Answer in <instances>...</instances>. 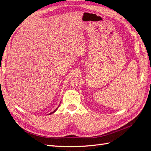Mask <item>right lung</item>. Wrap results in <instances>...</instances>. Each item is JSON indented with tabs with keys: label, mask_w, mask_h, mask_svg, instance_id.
<instances>
[{
	"label": "right lung",
	"mask_w": 151,
	"mask_h": 151,
	"mask_svg": "<svg viewBox=\"0 0 151 151\" xmlns=\"http://www.w3.org/2000/svg\"><path fill=\"white\" fill-rule=\"evenodd\" d=\"M58 107H59V106H58V107H57V108H56V109H55V110H54V111H52V113H50V114H49V115H51V114H52V113H54V112H55V111H57V109H58Z\"/></svg>",
	"instance_id": "1"
}]
</instances>
